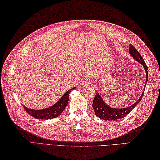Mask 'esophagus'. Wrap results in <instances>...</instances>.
<instances>
[{
  "label": "esophagus",
  "instance_id": "obj_1",
  "mask_svg": "<svg viewBox=\"0 0 160 160\" xmlns=\"http://www.w3.org/2000/svg\"><path fill=\"white\" fill-rule=\"evenodd\" d=\"M90 81L89 79H84L82 81V83H81V86H82L83 88L84 87L86 88V87L90 86Z\"/></svg>",
  "mask_w": 160,
  "mask_h": 160
}]
</instances>
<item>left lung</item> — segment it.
I'll use <instances>...</instances> for the list:
<instances>
[{
    "label": "left lung",
    "instance_id": "1",
    "mask_svg": "<svg viewBox=\"0 0 160 160\" xmlns=\"http://www.w3.org/2000/svg\"><path fill=\"white\" fill-rule=\"evenodd\" d=\"M129 53L130 57H132L135 60L138 61L144 67L146 72L145 85H146L148 79V72L147 66H146V64L145 63L144 59H143V58L140 55L139 52L132 45H130L129 46ZM146 86H144V88ZM143 94H144V91L141 94L138 100L135 103L132 104L131 106L127 108H112L104 102V100L102 97V95H100V94L97 92V94L93 100L92 108L94 112H95L96 116L98 117L100 119H105L106 121L107 120H109V121H110V120H118L123 118V117H125L127 115H128L130 111H132V109L140 102V101H141L142 98Z\"/></svg>",
    "mask_w": 160,
    "mask_h": 160
}]
</instances>
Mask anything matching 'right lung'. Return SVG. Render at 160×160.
<instances>
[{
  "label": "right lung",
  "mask_w": 160,
  "mask_h": 160,
  "mask_svg": "<svg viewBox=\"0 0 160 160\" xmlns=\"http://www.w3.org/2000/svg\"><path fill=\"white\" fill-rule=\"evenodd\" d=\"M75 88L76 87H74L73 88H71L66 91L57 102L55 103L52 106L46 108L36 110L28 108L25 107L23 105H22V106L24 107L26 112L36 119H50L52 118H56V117L60 116L62 112H63L64 109L66 108L68 101H69L70 93L72 90L75 89Z\"/></svg>",
  "instance_id": "obj_1"
}]
</instances>
